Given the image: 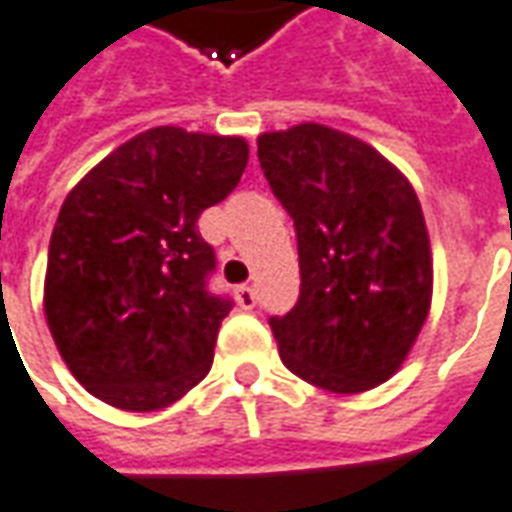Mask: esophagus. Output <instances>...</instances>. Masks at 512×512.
Returning <instances> with one entry per match:
<instances>
[{
  "label": "esophagus",
  "instance_id": "esophagus-1",
  "mask_svg": "<svg viewBox=\"0 0 512 512\" xmlns=\"http://www.w3.org/2000/svg\"><path fill=\"white\" fill-rule=\"evenodd\" d=\"M236 303L242 306V309H253L256 306V292L248 284H242V287H236Z\"/></svg>",
  "mask_w": 512,
  "mask_h": 512
}]
</instances>
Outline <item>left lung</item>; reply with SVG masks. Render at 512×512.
Here are the masks:
<instances>
[{
	"label": "left lung",
	"mask_w": 512,
	"mask_h": 512,
	"mask_svg": "<svg viewBox=\"0 0 512 512\" xmlns=\"http://www.w3.org/2000/svg\"><path fill=\"white\" fill-rule=\"evenodd\" d=\"M259 164L295 222L301 295L270 317L281 362L329 393L387 382L429 315L432 253L410 181L326 125L259 139Z\"/></svg>",
	"instance_id": "left-lung-1"
}]
</instances>
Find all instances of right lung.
<instances>
[{"label": "right lung", "instance_id": "1", "mask_svg": "<svg viewBox=\"0 0 512 512\" xmlns=\"http://www.w3.org/2000/svg\"><path fill=\"white\" fill-rule=\"evenodd\" d=\"M248 167L236 136L153 128L88 172L49 239L44 312L74 379L130 412L169 407L211 370L228 295L200 214Z\"/></svg>", "mask_w": 512, "mask_h": 512}]
</instances>
